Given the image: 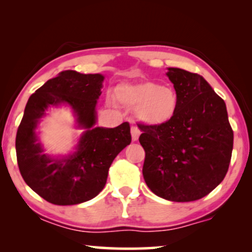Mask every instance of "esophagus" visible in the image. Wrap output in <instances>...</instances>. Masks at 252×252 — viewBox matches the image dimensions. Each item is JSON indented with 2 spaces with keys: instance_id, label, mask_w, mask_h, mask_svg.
<instances>
[{
  "instance_id": "esophagus-1",
  "label": "esophagus",
  "mask_w": 252,
  "mask_h": 252,
  "mask_svg": "<svg viewBox=\"0 0 252 252\" xmlns=\"http://www.w3.org/2000/svg\"><path fill=\"white\" fill-rule=\"evenodd\" d=\"M130 133H132V139L133 141H137L139 140V136H140V129L137 128V127L133 126L132 129H130Z\"/></svg>"
}]
</instances>
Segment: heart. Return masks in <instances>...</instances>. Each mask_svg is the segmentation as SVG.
Instances as JSON below:
<instances>
[{
  "label": "heart",
  "mask_w": 252,
  "mask_h": 252,
  "mask_svg": "<svg viewBox=\"0 0 252 252\" xmlns=\"http://www.w3.org/2000/svg\"><path fill=\"white\" fill-rule=\"evenodd\" d=\"M115 97L120 104L135 110L137 119L149 126L167 124L178 109V96L174 89L154 81L120 84L116 88Z\"/></svg>",
  "instance_id": "heart-1"
}]
</instances>
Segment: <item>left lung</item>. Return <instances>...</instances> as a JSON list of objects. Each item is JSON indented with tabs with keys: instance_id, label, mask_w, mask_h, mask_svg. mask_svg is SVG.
I'll use <instances>...</instances> for the list:
<instances>
[{
	"instance_id": "8db88e82",
	"label": "left lung",
	"mask_w": 252,
	"mask_h": 252,
	"mask_svg": "<svg viewBox=\"0 0 252 252\" xmlns=\"http://www.w3.org/2000/svg\"><path fill=\"white\" fill-rule=\"evenodd\" d=\"M178 109L165 125H139L144 181L172 202L204 197L223 180L233 150L226 104L202 75L168 67Z\"/></svg>"
}]
</instances>
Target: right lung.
<instances>
[{"label":"right lung","instance_id":"obj_1","mask_svg":"<svg viewBox=\"0 0 252 252\" xmlns=\"http://www.w3.org/2000/svg\"><path fill=\"white\" fill-rule=\"evenodd\" d=\"M104 75L62 71L30 96L16 136L17 161L27 186L56 205H74L104 188L112 161L132 141L128 123L96 127V104ZM70 106L77 128L85 129L75 151L65 157L44 154L36 133L50 107Z\"/></svg>","mask_w":252,"mask_h":252}]
</instances>
